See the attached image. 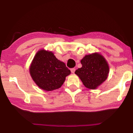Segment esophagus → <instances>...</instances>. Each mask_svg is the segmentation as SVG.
I'll use <instances>...</instances> for the list:
<instances>
[{"mask_svg": "<svg viewBox=\"0 0 133 133\" xmlns=\"http://www.w3.org/2000/svg\"><path fill=\"white\" fill-rule=\"evenodd\" d=\"M71 73H74L75 72V71H76V69L75 68H73V69H71Z\"/></svg>", "mask_w": 133, "mask_h": 133, "instance_id": "obj_1", "label": "esophagus"}]
</instances>
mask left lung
<instances>
[{
	"label": "left lung",
	"mask_w": 133,
	"mask_h": 133,
	"mask_svg": "<svg viewBox=\"0 0 133 133\" xmlns=\"http://www.w3.org/2000/svg\"><path fill=\"white\" fill-rule=\"evenodd\" d=\"M80 62L82 67L76 70L75 74L85 87L96 89L107 79L109 73V64L100 53L85 55Z\"/></svg>",
	"instance_id": "8db88e82"
}]
</instances>
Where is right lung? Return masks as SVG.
<instances>
[{
  "instance_id": "right-lung-1",
  "label": "right lung",
  "mask_w": 133,
  "mask_h": 133,
  "mask_svg": "<svg viewBox=\"0 0 133 133\" xmlns=\"http://www.w3.org/2000/svg\"><path fill=\"white\" fill-rule=\"evenodd\" d=\"M30 75L38 87L45 91L59 89L71 71L64 62L58 60L52 51H37L29 68Z\"/></svg>"
}]
</instances>
